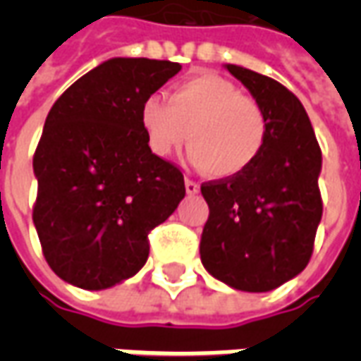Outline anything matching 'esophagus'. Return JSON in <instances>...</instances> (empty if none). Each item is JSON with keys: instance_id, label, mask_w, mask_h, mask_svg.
Instances as JSON below:
<instances>
[{"instance_id": "obj_1", "label": "esophagus", "mask_w": 361, "mask_h": 361, "mask_svg": "<svg viewBox=\"0 0 361 361\" xmlns=\"http://www.w3.org/2000/svg\"><path fill=\"white\" fill-rule=\"evenodd\" d=\"M185 191L189 195H195V193H199V183L193 180H185Z\"/></svg>"}]
</instances>
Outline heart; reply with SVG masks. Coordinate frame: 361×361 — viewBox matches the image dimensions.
<instances>
[{
	"instance_id": "b5f03b06",
	"label": "heart",
	"mask_w": 361,
	"mask_h": 361,
	"mask_svg": "<svg viewBox=\"0 0 361 361\" xmlns=\"http://www.w3.org/2000/svg\"><path fill=\"white\" fill-rule=\"evenodd\" d=\"M141 123L154 154L170 157L188 141L189 162L212 178H230L250 168L269 133L261 104L212 73L173 85L168 102L149 96L142 102Z\"/></svg>"
}]
</instances>
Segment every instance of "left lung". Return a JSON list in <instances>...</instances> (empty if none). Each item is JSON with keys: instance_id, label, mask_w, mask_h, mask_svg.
Masks as SVG:
<instances>
[{"instance_id": "8db88e82", "label": "left lung", "mask_w": 361, "mask_h": 361, "mask_svg": "<svg viewBox=\"0 0 361 361\" xmlns=\"http://www.w3.org/2000/svg\"><path fill=\"white\" fill-rule=\"evenodd\" d=\"M224 67L261 104L269 133L250 168L201 185L209 204L201 261L234 290L269 292L310 263L323 214V158L302 102L286 87L245 67Z\"/></svg>"}]
</instances>
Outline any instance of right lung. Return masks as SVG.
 <instances>
[{"label": "right lung", "mask_w": 361, "mask_h": 361, "mask_svg": "<svg viewBox=\"0 0 361 361\" xmlns=\"http://www.w3.org/2000/svg\"><path fill=\"white\" fill-rule=\"evenodd\" d=\"M181 69L111 58L59 96L36 147L32 220L51 271L82 290L131 279L149 259V232L185 197L180 168L152 150L142 102Z\"/></svg>", "instance_id": "obj_1"}]
</instances>
